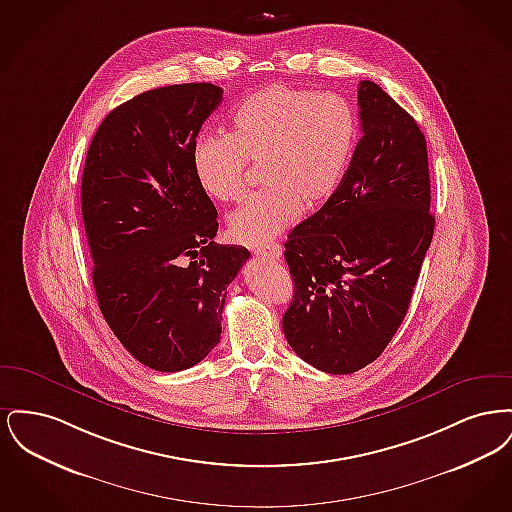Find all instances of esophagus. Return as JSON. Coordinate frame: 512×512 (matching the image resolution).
<instances>
[{"instance_id":"34e87169","label":"esophagus","mask_w":512,"mask_h":512,"mask_svg":"<svg viewBox=\"0 0 512 512\" xmlns=\"http://www.w3.org/2000/svg\"><path fill=\"white\" fill-rule=\"evenodd\" d=\"M255 255L268 257V259H280V257H282V245L268 244L265 245V247H257V249H255Z\"/></svg>"}]
</instances>
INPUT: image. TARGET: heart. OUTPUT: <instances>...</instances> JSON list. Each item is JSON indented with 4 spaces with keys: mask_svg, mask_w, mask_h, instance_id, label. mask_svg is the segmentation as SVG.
I'll return each mask as SVG.
<instances>
[{
    "mask_svg": "<svg viewBox=\"0 0 512 512\" xmlns=\"http://www.w3.org/2000/svg\"><path fill=\"white\" fill-rule=\"evenodd\" d=\"M361 136L355 105L338 94L270 84L232 111L226 136H199L192 171L217 203L242 199L247 163L259 165L265 190L228 217V236L242 245L267 244L340 188Z\"/></svg>",
    "mask_w": 512,
    "mask_h": 512,
    "instance_id": "b5f03b06",
    "label": "heart"
}]
</instances>
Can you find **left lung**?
Here are the masks:
<instances>
[{
  "mask_svg": "<svg viewBox=\"0 0 512 512\" xmlns=\"http://www.w3.org/2000/svg\"><path fill=\"white\" fill-rule=\"evenodd\" d=\"M357 92L363 136L345 178L284 244L295 284L284 336L328 374L357 372L388 347L436 224L422 130L378 84Z\"/></svg>",
  "mask_w": 512,
  "mask_h": 512,
  "instance_id": "obj_1",
  "label": "left lung"
}]
</instances>
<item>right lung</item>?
Instances as JSON below:
<instances>
[{
  "instance_id": "right-lung-1",
  "label": "right lung",
  "mask_w": 512,
  "mask_h": 512,
  "mask_svg": "<svg viewBox=\"0 0 512 512\" xmlns=\"http://www.w3.org/2000/svg\"><path fill=\"white\" fill-rule=\"evenodd\" d=\"M211 82L144 92L113 109L88 147L82 219L99 309L126 351L159 372L203 361L220 341L226 288L249 259L213 242L217 209L192 171Z\"/></svg>"
}]
</instances>
